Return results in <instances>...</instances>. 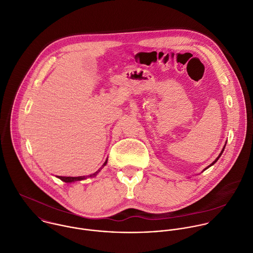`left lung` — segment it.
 <instances>
[{"mask_svg":"<svg viewBox=\"0 0 253 253\" xmlns=\"http://www.w3.org/2000/svg\"><path fill=\"white\" fill-rule=\"evenodd\" d=\"M225 144H226V141H225ZM225 144H224V146H223V148H222V149H221V151H220V153H219V154H218V156H217V157H216V158H215V159H214V161H213V162H212V163H211V164H210V165H209V166H208V167H206V168H205V169H204V170H203V171H205V170H206V169H208V168H209V167H211V166H212V165H213V164H214V163H215V162H216V161H217V160H218V158H219V157H220V155H221V154H222V152H223V150H224V147H225ZM203 171H202V172H203Z\"/></svg>","mask_w":253,"mask_h":253,"instance_id":"left-lung-1","label":"left lung"}]
</instances>
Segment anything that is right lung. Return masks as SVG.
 I'll return each instance as SVG.
<instances>
[{"label":"right lung","instance_id":"1","mask_svg":"<svg viewBox=\"0 0 253 253\" xmlns=\"http://www.w3.org/2000/svg\"><path fill=\"white\" fill-rule=\"evenodd\" d=\"M107 162H108V158L106 159V161H105V163L102 165V167L98 170V171H96L95 173H93V174H91V175H88V176H78V177H66V176H56L57 178H59L60 180H62L63 182H65V183H72V182H76V181H81V180H85V179H87V178H92V177H96L98 174H99V172L106 166V164H107Z\"/></svg>","mask_w":253,"mask_h":253}]
</instances>
